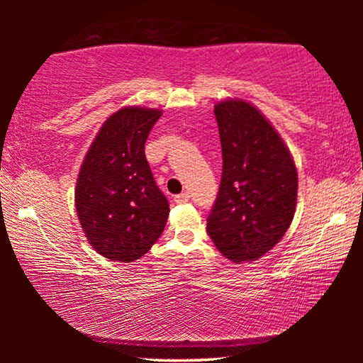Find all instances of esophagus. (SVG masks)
<instances>
[{
	"label": "esophagus",
	"instance_id": "obj_1",
	"mask_svg": "<svg viewBox=\"0 0 363 363\" xmlns=\"http://www.w3.org/2000/svg\"><path fill=\"white\" fill-rule=\"evenodd\" d=\"M189 199H190V195L187 192H182V194L174 196V201H176L177 205H182V203H187Z\"/></svg>",
	"mask_w": 363,
	"mask_h": 363
}]
</instances>
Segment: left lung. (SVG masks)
Returning <instances> with one entry per match:
<instances>
[{
    "mask_svg": "<svg viewBox=\"0 0 363 363\" xmlns=\"http://www.w3.org/2000/svg\"><path fill=\"white\" fill-rule=\"evenodd\" d=\"M223 147V176L206 232L227 259H259L290 227L298 171L280 134L253 104L214 106Z\"/></svg>",
    "mask_w": 363,
    "mask_h": 363,
    "instance_id": "obj_1",
    "label": "left lung"
}]
</instances>
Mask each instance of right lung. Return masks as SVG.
<instances>
[{
    "mask_svg": "<svg viewBox=\"0 0 363 363\" xmlns=\"http://www.w3.org/2000/svg\"><path fill=\"white\" fill-rule=\"evenodd\" d=\"M162 110L125 107L110 115L79 169L75 206L88 242L104 257L133 262L167 225L169 203L145 158V140Z\"/></svg>",
    "mask_w": 363,
    "mask_h": 363,
    "instance_id": "1",
    "label": "right lung"
}]
</instances>
